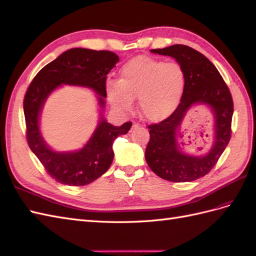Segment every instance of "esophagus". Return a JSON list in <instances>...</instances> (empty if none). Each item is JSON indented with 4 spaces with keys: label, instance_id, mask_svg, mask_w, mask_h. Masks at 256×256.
<instances>
[{
    "label": "esophagus",
    "instance_id": "esophagus-1",
    "mask_svg": "<svg viewBox=\"0 0 256 256\" xmlns=\"http://www.w3.org/2000/svg\"><path fill=\"white\" fill-rule=\"evenodd\" d=\"M142 126L138 123H133V128H140Z\"/></svg>",
    "mask_w": 256,
    "mask_h": 256
}]
</instances>
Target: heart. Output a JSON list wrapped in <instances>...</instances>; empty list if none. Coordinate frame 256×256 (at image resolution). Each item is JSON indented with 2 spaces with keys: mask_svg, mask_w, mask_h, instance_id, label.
I'll use <instances>...</instances> for the list:
<instances>
[{
  "mask_svg": "<svg viewBox=\"0 0 256 256\" xmlns=\"http://www.w3.org/2000/svg\"><path fill=\"white\" fill-rule=\"evenodd\" d=\"M186 74L177 62L140 56L128 61L119 80H109L106 94L110 104L130 112L138 98V108L151 122L165 120L176 110L184 94Z\"/></svg>",
  "mask_w": 256,
  "mask_h": 256,
  "instance_id": "obj_1",
  "label": "heart"
}]
</instances>
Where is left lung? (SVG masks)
I'll return each mask as SVG.
<instances>
[{"label":"left lung","mask_w":256,"mask_h":256,"mask_svg":"<svg viewBox=\"0 0 256 256\" xmlns=\"http://www.w3.org/2000/svg\"><path fill=\"white\" fill-rule=\"evenodd\" d=\"M151 52L176 59L186 74V86L178 107L168 118L151 124L150 140L144 158L151 170L172 182L194 181L207 174L222 156L232 136V98L228 84L207 58L186 45H172ZM206 104L213 109L216 136L213 148L205 156L192 157L180 151L178 140L183 136L178 126L187 109L194 104Z\"/></svg>","instance_id":"8db88e82"}]
</instances>
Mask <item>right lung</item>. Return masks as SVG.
Here are the masks:
<instances>
[{
	"label": "right lung",
	"mask_w": 256,
	"mask_h": 256,
	"mask_svg": "<svg viewBox=\"0 0 256 256\" xmlns=\"http://www.w3.org/2000/svg\"><path fill=\"white\" fill-rule=\"evenodd\" d=\"M118 61L119 56L112 51L72 48L44 66L28 88L24 100L28 144L49 176L62 184L86 186L105 174L114 160V140L126 134L132 122L114 126L102 119L82 150L56 152L48 147L40 133L38 118L44 102L63 84L91 88L100 96V106L104 107L107 74Z\"/></svg>",
	"instance_id": "right-lung-1"
}]
</instances>
